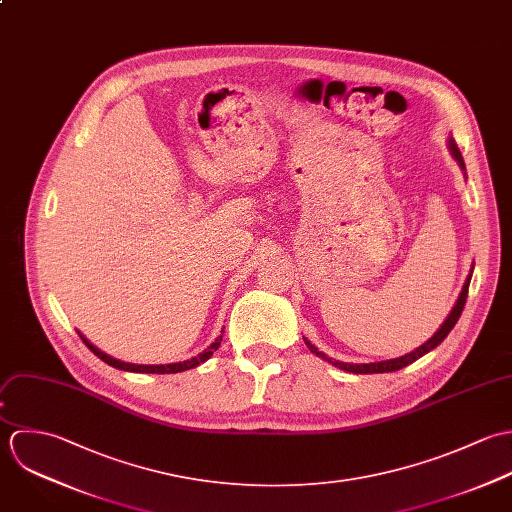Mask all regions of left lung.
<instances>
[{
  "instance_id": "8db88e82",
  "label": "left lung",
  "mask_w": 512,
  "mask_h": 512,
  "mask_svg": "<svg viewBox=\"0 0 512 512\" xmlns=\"http://www.w3.org/2000/svg\"><path fill=\"white\" fill-rule=\"evenodd\" d=\"M449 150H451V156L459 162L461 170H465L463 156H461V152H459V148H457V144H455V140H453V138H449ZM471 273H473V269H471ZM471 273H469V277H467V281H465V285H463V291H461V295H459V299H457L455 307H453V310L449 312V316L445 318V322L439 326V330H437V332H435V334H433L425 344H421L419 348H415L413 352H409L406 356L392 358V360H384V362H372V364H348V362L332 360V358H328L326 354L318 352V348H316L314 344H310L307 338H305V344H307L308 350H310L312 354H316L318 358H322V360L330 362L332 366H336V368H340V370L352 372V374H382V372H396V370H400V368H406L408 364L415 362V360H417V358H421L423 354H427V352H431L433 348H437V346L445 340V336L451 332V328L457 324V320H459V316H461V312H463V308H465V301H467L469 283H471Z\"/></svg>"
}]
</instances>
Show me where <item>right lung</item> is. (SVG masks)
Masks as SVG:
<instances>
[{"label": "right lung", "instance_id": "add662e5", "mask_svg": "<svg viewBox=\"0 0 512 512\" xmlns=\"http://www.w3.org/2000/svg\"><path fill=\"white\" fill-rule=\"evenodd\" d=\"M79 336L83 338V342L89 346V350L95 354V356H99L103 362H106L108 366H112V368H118V370H126V372H140V374H178V372H186V370H192V368H196V366H200V364H204L205 360H209L211 356H213V352L219 348V344H221V340H223V330H221V334L215 338V342H211L207 348H205L202 354H198V356H194V358H190V360H184V362H176V364H128V362H120V360H116V358H112V356H108V354H104L101 352L95 344H91L81 332H79Z\"/></svg>", "mask_w": 512, "mask_h": 512}]
</instances>
